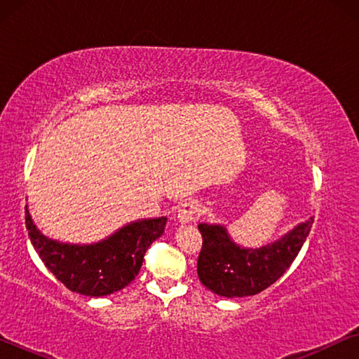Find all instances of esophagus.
Segmentation results:
<instances>
[{
  "label": "esophagus",
  "instance_id": "34e87169",
  "mask_svg": "<svg viewBox=\"0 0 359 359\" xmlns=\"http://www.w3.org/2000/svg\"><path fill=\"white\" fill-rule=\"evenodd\" d=\"M201 217V204L198 201H187L177 210V222L179 223H193Z\"/></svg>",
  "mask_w": 359,
  "mask_h": 359
}]
</instances>
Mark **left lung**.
I'll use <instances>...</instances> for the list:
<instances>
[{
	"mask_svg": "<svg viewBox=\"0 0 359 359\" xmlns=\"http://www.w3.org/2000/svg\"><path fill=\"white\" fill-rule=\"evenodd\" d=\"M313 217L294 226L280 239L259 248H245L231 239L223 224L199 223L203 248L198 277L205 288L224 297L258 294L278 280L293 263L311 233Z\"/></svg>",
	"mask_w": 359,
	"mask_h": 359,
	"instance_id": "8db88e82",
	"label": "left lung"
}]
</instances>
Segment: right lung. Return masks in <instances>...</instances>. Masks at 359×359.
<instances>
[{
  "label": "right lung",
  "instance_id": "obj_1",
  "mask_svg": "<svg viewBox=\"0 0 359 359\" xmlns=\"http://www.w3.org/2000/svg\"><path fill=\"white\" fill-rule=\"evenodd\" d=\"M25 209L29 241L42 263L66 288L90 297L112 294L135 280L145 252L165 233L168 220L166 217L142 218L95 244H66L42 234L28 205Z\"/></svg>",
  "mask_w": 359,
  "mask_h": 359
}]
</instances>
